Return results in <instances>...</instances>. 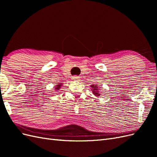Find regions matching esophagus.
Returning a JSON list of instances; mask_svg holds the SVG:
<instances>
[{"label": "esophagus", "mask_w": 157, "mask_h": 157, "mask_svg": "<svg viewBox=\"0 0 157 157\" xmlns=\"http://www.w3.org/2000/svg\"><path fill=\"white\" fill-rule=\"evenodd\" d=\"M73 79L74 80H76V81H78V80H79L80 79V77L78 76H74V77H73Z\"/></svg>", "instance_id": "obj_1"}]
</instances>
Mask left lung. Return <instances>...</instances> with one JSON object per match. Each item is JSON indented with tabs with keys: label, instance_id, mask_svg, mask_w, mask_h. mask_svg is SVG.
Segmentation results:
<instances>
[{
	"label": "left lung",
	"instance_id": "8db88e82",
	"mask_svg": "<svg viewBox=\"0 0 157 157\" xmlns=\"http://www.w3.org/2000/svg\"><path fill=\"white\" fill-rule=\"evenodd\" d=\"M91 87L92 88V91L93 92V93L94 94L95 96H99V89H98V87L97 86V85H91Z\"/></svg>",
	"mask_w": 157,
	"mask_h": 157
}]
</instances>
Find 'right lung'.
<instances>
[{"mask_svg":"<svg viewBox=\"0 0 157 157\" xmlns=\"http://www.w3.org/2000/svg\"><path fill=\"white\" fill-rule=\"evenodd\" d=\"M61 85H62V84H61V83H60L59 84H58V85H57L56 87H55V88H56V89H57V90H58L60 88V87L61 86Z\"/></svg>","mask_w":157,"mask_h":157,"instance_id":"right-lung-1","label":"right lung"}]
</instances>
